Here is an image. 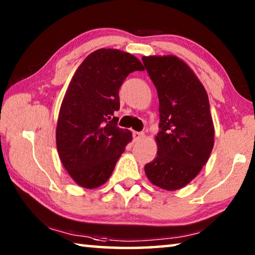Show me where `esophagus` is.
I'll return each instance as SVG.
<instances>
[{
    "label": "esophagus",
    "mask_w": 255,
    "mask_h": 255,
    "mask_svg": "<svg viewBox=\"0 0 255 255\" xmlns=\"http://www.w3.org/2000/svg\"><path fill=\"white\" fill-rule=\"evenodd\" d=\"M143 136H144V133L140 132V131H133L132 132V137H133V140H135V141L139 140Z\"/></svg>",
    "instance_id": "34e87169"
}]
</instances>
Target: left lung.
I'll list each match as a JSON object with an SVG mask.
<instances>
[{"label": "left lung", "mask_w": 255, "mask_h": 255, "mask_svg": "<svg viewBox=\"0 0 255 255\" xmlns=\"http://www.w3.org/2000/svg\"><path fill=\"white\" fill-rule=\"evenodd\" d=\"M141 59L159 101L158 149L145 173L156 187L178 190L196 178L214 147L208 96L191 68L175 56Z\"/></svg>", "instance_id": "8db88e82"}]
</instances>
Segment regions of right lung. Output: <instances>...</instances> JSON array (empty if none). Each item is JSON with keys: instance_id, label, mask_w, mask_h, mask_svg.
<instances>
[{"instance_id": "right-lung-1", "label": "right lung", "mask_w": 255, "mask_h": 255, "mask_svg": "<svg viewBox=\"0 0 255 255\" xmlns=\"http://www.w3.org/2000/svg\"><path fill=\"white\" fill-rule=\"evenodd\" d=\"M144 66L135 56L118 49H98L77 68L60 106L56 145L68 174L81 187L107 182L131 140L117 126L119 89L126 77Z\"/></svg>"}]
</instances>
